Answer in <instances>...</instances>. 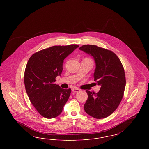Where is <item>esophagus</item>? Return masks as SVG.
<instances>
[{"mask_svg": "<svg viewBox=\"0 0 149 149\" xmlns=\"http://www.w3.org/2000/svg\"><path fill=\"white\" fill-rule=\"evenodd\" d=\"M72 91L73 92H78L80 91V89L79 88H73L72 89Z\"/></svg>", "mask_w": 149, "mask_h": 149, "instance_id": "obj_1", "label": "esophagus"}]
</instances>
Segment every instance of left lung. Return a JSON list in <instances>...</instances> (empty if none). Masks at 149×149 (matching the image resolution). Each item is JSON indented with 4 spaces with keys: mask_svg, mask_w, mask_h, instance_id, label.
<instances>
[{
    "mask_svg": "<svg viewBox=\"0 0 149 149\" xmlns=\"http://www.w3.org/2000/svg\"><path fill=\"white\" fill-rule=\"evenodd\" d=\"M80 50L92 56L96 64L93 79L101 86L99 92L86 91V113L96 119L112 114L123 97L126 86L125 70L118 57L112 51L96 45H84Z\"/></svg>",
    "mask_w": 149,
    "mask_h": 149,
    "instance_id": "1",
    "label": "left lung"
}]
</instances>
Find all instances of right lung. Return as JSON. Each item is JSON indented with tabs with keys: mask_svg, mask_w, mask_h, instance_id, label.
<instances>
[{
	"mask_svg": "<svg viewBox=\"0 0 149 149\" xmlns=\"http://www.w3.org/2000/svg\"><path fill=\"white\" fill-rule=\"evenodd\" d=\"M79 46H54L33 54L25 69L24 82L31 104L43 117L58 116L68 101L71 89L54 83L61 76L64 60Z\"/></svg>",
	"mask_w": 149,
	"mask_h": 149,
	"instance_id": "add662e5",
	"label": "right lung"
}]
</instances>
